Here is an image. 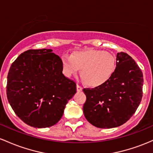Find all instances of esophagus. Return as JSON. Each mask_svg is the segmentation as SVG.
<instances>
[{"label": "esophagus", "instance_id": "esophagus-1", "mask_svg": "<svg viewBox=\"0 0 153 153\" xmlns=\"http://www.w3.org/2000/svg\"><path fill=\"white\" fill-rule=\"evenodd\" d=\"M76 90H77V92H81V91L82 90V87H81V86L77 85H76Z\"/></svg>", "mask_w": 153, "mask_h": 153}]
</instances>
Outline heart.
Wrapping results in <instances>:
<instances>
[{
    "label": "heart",
    "instance_id": "b5f03b06",
    "mask_svg": "<svg viewBox=\"0 0 153 153\" xmlns=\"http://www.w3.org/2000/svg\"><path fill=\"white\" fill-rule=\"evenodd\" d=\"M62 66L63 73L67 77L78 74L82 69L81 76L87 85L99 87L106 83L114 74L116 59L105 51L88 49L77 51L72 56L63 55Z\"/></svg>",
    "mask_w": 153,
    "mask_h": 153
}]
</instances>
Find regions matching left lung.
<instances>
[{"label": "left lung", "mask_w": 153, "mask_h": 153, "mask_svg": "<svg viewBox=\"0 0 153 153\" xmlns=\"http://www.w3.org/2000/svg\"><path fill=\"white\" fill-rule=\"evenodd\" d=\"M143 74L131 56L116 55L114 74L104 85L84 89L87 100L83 106L86 119L97 128L118 127L133 116L142 97Z\"/></svg>", "instance_id": "1"}]
</instances>
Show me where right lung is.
Here are the masks:
<instances>
[{
	"label": "right lung",
	"instance_id": "obj_1",
	"mask_svg": "<svg viewBox=\"0 0 153 153\" xmlns=\"http://www.w3.org/2000/svg\"><path fill=\"white\" fill-rule=\"evenodd\" d=\"M51 49L29 50L10 67L6 94L19 118L35 128L57 123L76 92L74 82L63 74L62 60Z\"/></svg>",
	"mask_w": 153,
	"mask_h": 153
}]
</instances>
